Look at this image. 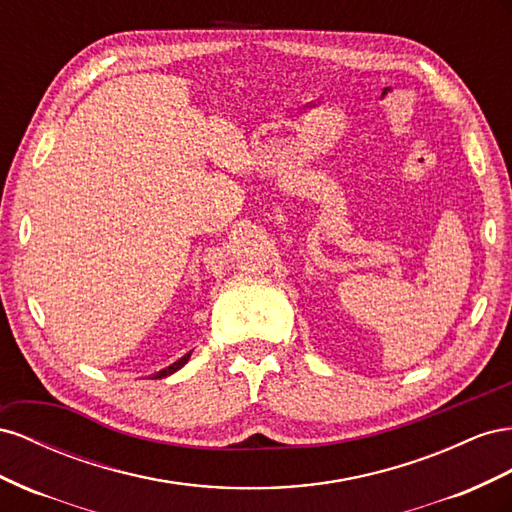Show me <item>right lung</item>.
<instances>
[{
  "mask_svg": "<svg viewBox=\"0 0 512 512\" xmlns=\"http://www.w3.org/2000/svg\"><path fill=\"white\" fill-rule=\"evenodd\" d=\"M188 358H191V352H188V354H184L178 362H173V364H169V367L167 369H163V371H158L154 377L156 379H160V377H167V375H171V373H175V371H178V369H182L184 367V364L188 362Z\"/></svg>",
  "mask_w": 512,
  "mask_h": 512,
  "instance_id": "right-lung-1",
  "label": "right lung"
}]
</instances>
